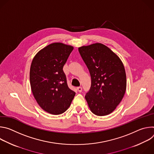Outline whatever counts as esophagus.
Instances as JSON below:
<instances>
[{
    "label": "esophagus",
    "instance_id": "1",
    "mask_svg": "<svg viewBox=\"0 0 154 154\" xmlns=\"http://www.w3.org/2000/svg\"><path fill=\"white\" fill-rule=\"evenodd\" d=\"M77 90H78V91H79V93H81V92L82 91V88L81 86L77 87Z\"/></svg>",
    "mask_w": 154,
    "mask_h": 154
}]
</instances>
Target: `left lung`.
<instances>
[{
  "instance_id": "1",
  "label": "left lung",
  "mask_w": 154,
  "mask_h": 154,
  "mask_svg": "<svg viewBox=\"0 0 154 154\" xmlns=\"http://www.w3.org/2000/svg\"><path fill=\"white\" fill-rule=\"evenodd\" d=\"M79 51L91 79L90 90L85 96L90 110L100 116L112 113L126 90V74L122 61L102 43L80 47Z\"/></svg>"
}]
</instances>
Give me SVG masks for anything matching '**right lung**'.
Instances as JSON below:
<instances>
[{
	"label": "right lung",
	"mask_w": 154,
	"mask_h": 154,
	"mask_svg": "<svg viewBox=\"0 0 154 154\" xmlns=\"http://www.w3.org/2000/svg\"><path fill=\"white\" fill-rule=\"evenodd\" d=\"M74 47L54 42L40 50L33 58L30 82L40 107L52 115H60L71 105L75 93L69 88L63 68Z\"/></svg>",
	"instance_id": "right-lung-1"
}]
</instances>
